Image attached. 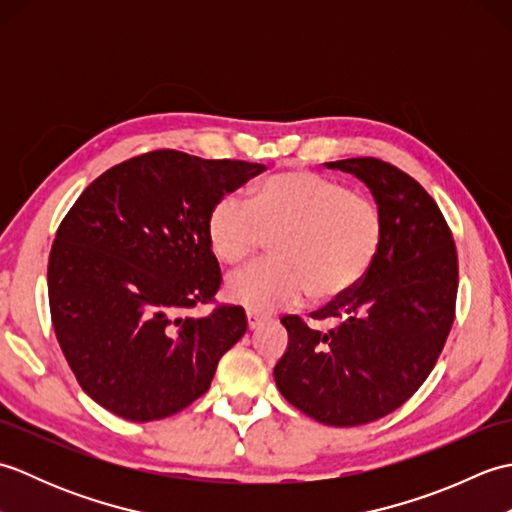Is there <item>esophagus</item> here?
<instances>
[{
  "label": "esophagus",
  "instance_id": "esophagus-1",
  "mask_svg": "<svg viewBox=\"0 0 512 512\" xmlns=\"http://www.w3.org/2000/svg\"><path fill=\"white\" fill-rule=\"evenodd\" d=\"M246 321H248V330H257V328H262V325L266 323V317H262V314H259V312L248 310L246 312Z\"/></svg>",
  "mask_w": 512,
  "mask_h": 512
}]
</instances>
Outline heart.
Returning a JSON list of instances; mask_svg holds the SVG:
<instances>
[{
	"instance_id": "obj_1",
	"label": "heart",
	"mask_w": 512,
	"mask_h": 512,
	"mask_svg": "<svg viewBox=\"0 0 512 512\" xmlns=\"http://www.w3.org/2000/svg\"><path fill=\"white\" fill-rule=\"evenodd\" d=\"M378 204L312 171L275 173L255 184L250 200L224 195L206 220L213 255L226 266L253 259L264 235L275 237V262L226 279V297L253 312L297 306L308 295L341 299L374 266L383 246Z\"/></svg>"
}]
</instances>
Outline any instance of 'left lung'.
Wrapping results in <instances>:
<instances>
[{"instance_id":"8db88e82","label":"left lung","mask_w":512,"mask_h":512,"mask_svg":"<svg viewBox=\"0 0 512 512\" xmlns=\"http://www.w3.org/2000/svg\"><path fill=\"white\" fill-rule=\"evenodd\" d=\"M352 173L383 213V246L365 279L314 317L330 332L284 317L288 347L275 383L290 405L330 427L396 411L427 380L453 325L458 253L431 195L376 158L325 162Z\"/></svg>"}]
</instances>
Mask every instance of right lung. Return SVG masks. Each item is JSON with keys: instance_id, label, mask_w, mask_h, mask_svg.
Here are the masks:
<instances>
[{"instance_id": "right-lung-1", "label": "right lung", "mask_w": 512, "mask_h": 512, "mask_svg": "<svg viewBox=\"0 0 512 512\" xmlns=\"http://www.w3.org/2000/svg\"><path fill=\"white\" fill-rule=\"evenodd\" d=\"M242 160L151 151L107 169L61 222L48 297L57 341L85 394L132 422L173 416L211 387L246 314L187 317L220 288L206 237L215 202L262 173Z\"/></svg>"}]
</instances>
